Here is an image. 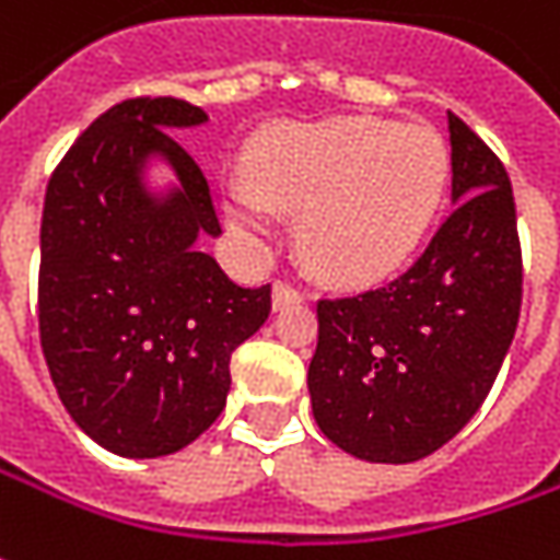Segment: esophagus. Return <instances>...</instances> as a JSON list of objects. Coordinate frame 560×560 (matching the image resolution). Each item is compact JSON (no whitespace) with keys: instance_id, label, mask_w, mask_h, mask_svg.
Segmentation results:
<instances>
[{"instance_id":"obj_1","label":"esophagus","mask_w":560,"mask_h":560,"mask_svg":"<svg viewBox=\"0 0 560 560\" xmlns=\"http://www.w3.org/2000/svg\"><path fill=\"white\" fill-rule=\"evenodd\" d=\"M304 301V291L298 288V284H291V281H276L272 284V304L279 306H291V304H301Z\"/></svg>"}]
</instances>
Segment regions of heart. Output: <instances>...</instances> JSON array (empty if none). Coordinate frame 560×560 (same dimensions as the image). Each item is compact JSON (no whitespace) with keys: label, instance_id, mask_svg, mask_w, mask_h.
I'll return each mask as SVG.
<instances>
[{"label":"heart","instance_id":"b5f03b06","mask_svg":"<svg viewBox=\"0 0 560 560\" xmlns=\"http://www.w3.org/2000/svg\"><path fill=\"white\" fill-rule=\"evenodd\" d=\"M448 175V143L435 128L345 115L262 140L247 184L229 187L225 212L254 241L272 234L269 207L301 212L306 266L331 284H373L417 254Z\"/></svg>","mask_w":560,"mask_h":560}]
</instances>
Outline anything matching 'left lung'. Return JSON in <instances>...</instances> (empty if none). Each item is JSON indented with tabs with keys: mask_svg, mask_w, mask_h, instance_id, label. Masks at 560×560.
<instances>
[{
	"mask_svg": "<svg viewBox=\"0 0 560 560\" xmlns=\"http://www.w3.org/2000/svg\"><path fill=\"white\" fill-rule=\"evenodd\" d=\"M454 209L395 281L316 304L306 388L328 442L413 464L470 423L514 341L523 259L501 159L448 112Z\"/></svg>",
	"mask_w": 560,
	"mask_h": 560,
	"instance_id": "obj_1",
	"label": "left lung"
}]
</instances>
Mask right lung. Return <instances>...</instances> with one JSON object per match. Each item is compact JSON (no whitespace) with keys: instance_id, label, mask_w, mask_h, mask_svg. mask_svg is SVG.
<instances>
[{"instance_id":"right-lung-1","label":"right lung","mask_w":560,"mask_h":560,"mask_svg":"<svg viewBox=\"0 0 560 560\" xmlns=\"http://www.w3.org/2000/svg\"><path fill=\"white\" fill-rule=\"evenodd\" d=\"M207 112L135 96L103 112L65 153L39 225V345L71 420L121 457H162L225 410L232 353L269 319L272 288H241L197 247L222 234L209 184L168 128ZM165 155L183 187L139 184Z\"/></svg>"}]
</instances>
